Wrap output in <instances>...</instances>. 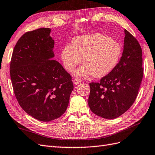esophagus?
<instances>
[{
	"label": "esophagus",
	"instance_id": "esophagus-1",
	"mask_svg": "<svg viewBox=\"0 0 155 155\" xmlns=\"http://www.w3.org/2000/svg\"><path fill=\"white\" fill-rule=\"evenodd\" d=\"M73 82H74V84L78 85V84H79V83H80L81 82V81L80 80V79H74Z\"/></svg>",
	"mask_w": 155,
	"mask_h": 155
}]
</instances>
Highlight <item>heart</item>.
<instances>
[{"mask_svg": "<svg viewBox=\"0 0 155 155\" xmlns=\"http://www.w3.org/2000/svg\"><path fill=\"white\" fill-rule=\"evenodd\" d=\"M122 55L120 44L111 38L99 33L74 37L72 45H65L61 52V58L64 67L72 72L80 64L76 76L87 77L92 75L101 78L111 72Z\"/></svg>", "mask_w": 155, "mask_h": 155, "instance_id": "obj_1", "label": "heart"}]
</instances>
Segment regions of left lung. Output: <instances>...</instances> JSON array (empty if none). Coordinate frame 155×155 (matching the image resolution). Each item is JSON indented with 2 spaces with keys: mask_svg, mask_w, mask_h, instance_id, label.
Listing matches in <instances>:
<instances>
[{
  "mask_svg": "<svg viewBox=\"0 0 155 155\" xmlns=\"http://www.w3.org/2000/svg\"><path fill=\"white\" fill-rule=\"evenodd\" d=\"M122 57L114 70L100 82L89 83V107L105 119H115L132 106L143 76L140 45L126 29Z\"/></svg>",
  "mask_w": 155,
  "mask_h": 155,
  "instance_id": "left-lung-1",
  "label": "left lung"
}]
</instances>
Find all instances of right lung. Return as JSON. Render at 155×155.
<instances>
[{
    "label": "right lung",
    "mask_w": 155,
    "mask_h": 155,
    "mask_svg": "<svg viewBox=\"0 0 155 155\" xmlns=\"http://www.w3.org/2000/svg\"><path fill=\"white\" fill-rule=\"evenodd\" d=\"M51 29L27 32L16 43L10 78L19 106L37 120L48 122L63 115L74 89L72 76L55 60Z\"/></svg>",
    "instance_id": "obj_1"
}]
</instances>
